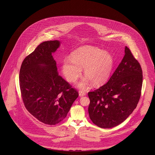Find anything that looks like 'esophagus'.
Here are the masks:
<instances>
[{"label": "esophagus", "mask_w": 155, "mask_h": 155, "mask_svg": "<svg viewBox=\"0 0 155 155\" xmlns=\"http://www.w3.org/2000/svg\"><path fill=\"white\" fill-rule=\"evenodd\" d=\"M86 92H84V90H80L79 91V95H80V97H82V96H84V95H86Z\"/></svg>", "instance_id": "esophagus-1"}]
</instances>
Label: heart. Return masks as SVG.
Wrapping results in <instances>:
<instances>
[{
    "label": "heart",
    "mask_w": 155,
    "mask_h": 155,
    "mask_svg": "<svg viewBox=\"0 0 155 155\" xmlns=\"http://www.w3.org/2000/svg\"><path fill=\"white\" fill-rule=\"evenodd\" d=\"M114 61L108 52L92 46H85L77 49L71 54V59L63 61L62 71L66 79L74 82L81 75L84 68V75L78 86L86 88L91 82L94 86H100L108 80L113 70Z\"/></svg>",
    "instance_id": "obj_1"
}]
</instances>
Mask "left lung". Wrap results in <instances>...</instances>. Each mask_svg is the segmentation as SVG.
Listing matches in <instances>:
<instances>
[{
	"label": "left lung",
	"instance_id": "8db88e82",
	"mask_svg": "<svg viewBox=\"0 0 155 155\" xmlns=\"http://www.w3.org/2000/svg\"><path fill=\"white\" fill-rule=\"evenodd\" d=\"M142 84L140 65L126 47L125 55L108 82L88 93L91 121L103 128H113L124 122L136 108Z\"/></svg>",
	"mask_w": 155,
	"mask_h": 155
}]
</instances>
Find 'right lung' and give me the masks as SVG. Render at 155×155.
I'll list each match as a JSON object with an SVG mask.
<instances>
[{
	"label": "right lung",
	"mask_w": 155,
	"mask_h": 155,
	"mask_svg": "<svg viewBox=\"0 0 155 155\" xmlns=\"http://www.w3.org/2000/svg\"><path fill=\"white\" fill-rule=\"evenodd\" d=\"M60 45L57 40L39 44L24 58L19 74L25 108L39 121L48 125L62 121L79 95L57 72L52 53Z\"/></svg>",
	"instance_id": "1"
}]
</instances>
